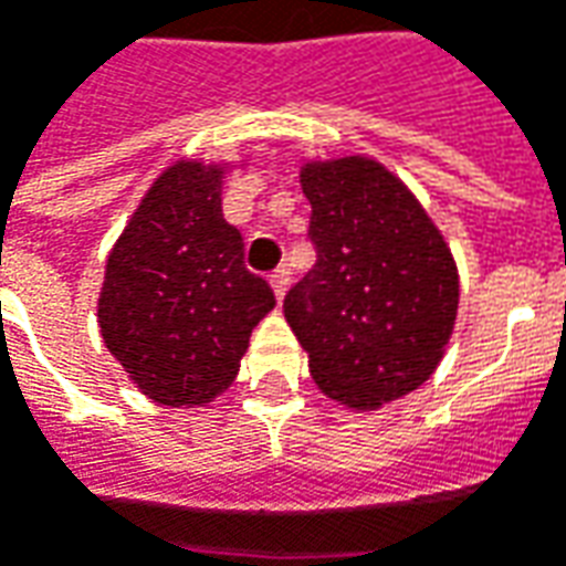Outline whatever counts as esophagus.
<instances>
[{
	"label": "esophagus",
	"mask_w": 566,
	"mask_h": 566,
	"mask_svg": "<svg viewBox=\"0 0 566 566\" xmlns=\"http://www.w3.org/2000/svg\"><path fill=\"white\" fill-rule=\"evenodd\" d=\"M269 284H272V291H275V300H282L284 291H287V269H275Z\"/></svg>",
	"instance_id": "esophagus-1"
}]
</instances>
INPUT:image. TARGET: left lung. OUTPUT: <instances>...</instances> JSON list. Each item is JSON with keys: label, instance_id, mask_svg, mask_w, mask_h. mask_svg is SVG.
<instances>
[{"label": "left lung", "instance_id": "left-lung-1", "mask_svg": "<svg viewBox=\"0 0 566 566\" xmlns=\"http://www.w3.org/2000/svg\"><path fill=\"white\" fill-rule=\"evenodd\" d=\"M313 272L284 297L318 390L356 412L418 390L437 371L459 313V269L443 232L384 164L310 160Z\"/></svg>", "mask_w": 566, "mask_h": 566}]
</instances>
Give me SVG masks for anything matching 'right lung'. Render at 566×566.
I'll return each instance as SVG.
<instances>
[{
  "label": "right lung",
  "instance_id": "right-lung-1",
  "mask_svg": "<svg viewBox=\"0 0 566 566\" xmlns=\"http://www.w3.org/2000/svg\"><path fill=\"white\" fill-rule=\"evenodd\" d=\"M222 164L176 160L107 253L98 328L160 406L213 402L275 306L272 287L244 269L241 232L222 219Z\"/></svg>",
  "mask_w": 566,
  "mask_h": 566
}]
</instances>
